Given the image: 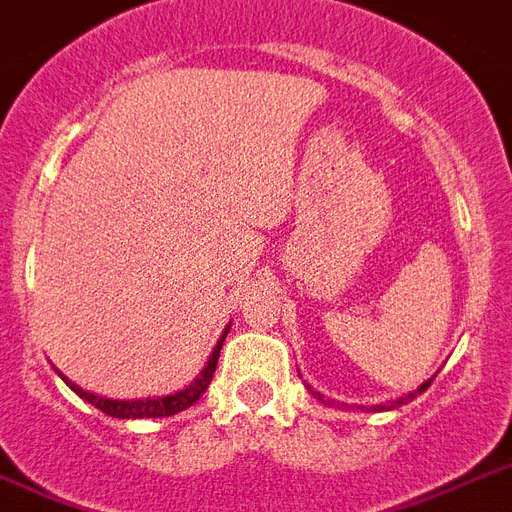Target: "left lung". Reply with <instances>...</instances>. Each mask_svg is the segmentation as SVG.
<instances>
[{
	"mask_svg": "<svg viewBox=\"0 0 512 512\" xmlns=\"http://www.w3.org/2000/svg\"><path fill=\"white\" fill-rule=\"evenodd\" d=\"M432 384V378H429V381H424V384L419 386V389H416V392H411V395L408 397H400V400H397V403H392V405H370L368 411H386V408H397V405H405V403H411L413 397H419L421 392H427V386ZM314 395H317V392H314ZM322 397V395H319Z\"/></svg>",
	"mask_w": 512,
	"mask_h": 512,
	"instance_id": "1",
	"label": "left lung"
}]
</instances>
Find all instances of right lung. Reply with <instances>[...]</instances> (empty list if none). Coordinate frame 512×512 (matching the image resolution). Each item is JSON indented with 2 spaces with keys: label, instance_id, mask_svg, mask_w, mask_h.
I'll list each match as a JSON object with an SVG mask.
<instances>
[{
  "label": "right lung",
  "instance_id": "1",
  "mask_svg": "<svg viewBox=\"0 0 512 512\" xmlns=\"http://www.w3.org/2000/svg\"><path fill=\"white\" fill-rule=\"evenodd\" d=\"M225 335H222L220 343H217V349L212 351V357L206 362L201 378H195L193 384L187 386V389H182V392H177V395L155 397V400H104V397L91 395V392H85L80 386H74L72 381H66V384H69V389H74L77 395L83 397L85 403L96 405L99 411H104L107 416H115V419H161V416H174V413L190 408V405L209 389L214 368H217V360H220V349L222 341H225Z\"/></svg>",
  "mask_w": 512,
  "mask_h": 512
}]
</instances>
